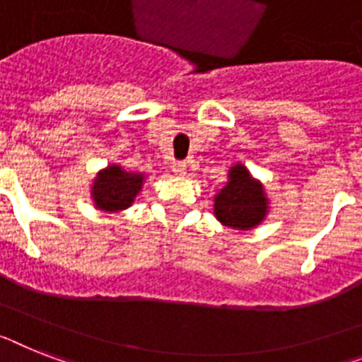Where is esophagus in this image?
I'll list each match as a JSON object with an SVG mask.
<instances>
[{"instance_id":"1","label":"esophagus","mask_w":362,"mask_h":362,"mask_svg":"<svg viewBox=\"0 0 362 362\" xmlns=\"http://www.w3.org/2000/svg\"><path fill=\"white\" fill-rule=\"evenodd\" d=\"M173 173H175V175H178V176H184L186 175V171H187V165H186V162H180V160H178V162H173Z\"/></svg>"}]
</instances>
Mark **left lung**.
I'll return each mask as SVG.
<instances>
[{"label": "left lung", "instance_id": "left-lung-1", "mask_svg": "<svg viewBox=\"0 0 362 362\" xmlns=\"http://www.w3.org/2000/svg\"><path fill=\"white\" fill-rule=\"evenodd\" d=\"M217 221L233 230H252L269 214V199L261 182L252 178L248 169L235 163L228 171V182L215 195Z\"/></svg>", "mask_w": 362, "mask_h": 362}]
</instances>
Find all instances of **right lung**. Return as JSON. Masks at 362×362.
Segmentation results:
<instances>
[{"mask_svg":"<svg viewBox=\"0 0 362 362\" xmlns=\"http://www.w3.org/2000/svg\"><path fill=\"white\" fill-rule=\"evenodd\" d=\"M145 176L124 171L121 165H108L97 173L92 186V199L97 209L121 211L132 206L136 195L141 191Z\"/></svg>","mask_w":362,"mask_h":362,"instance_id":"obj_1","label":"right lung"}]
</instances>
